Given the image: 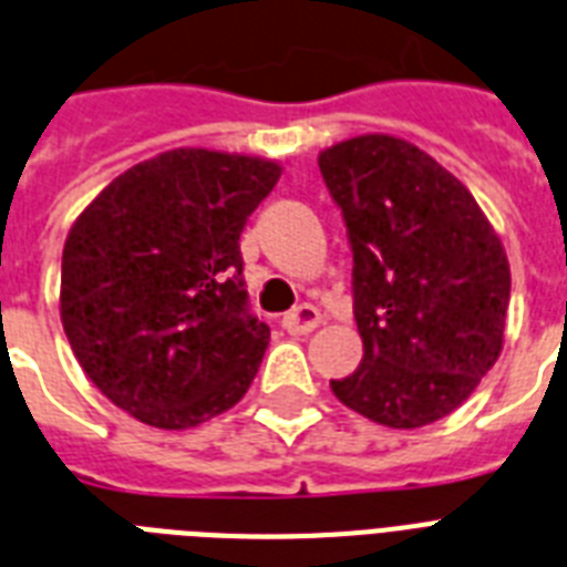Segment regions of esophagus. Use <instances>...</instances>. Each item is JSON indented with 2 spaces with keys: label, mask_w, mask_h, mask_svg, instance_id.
<instances>
[{
  "label": "esophagus",
  "mask_w": 567,
  "mask_h": 567,
  "mask_svg": "<svg viewBox=\"0 0 567 567\" xmlns=\"http://www.w3.org/2000/svg\"><path fill=\"white\" fill-rule=\"evenodd\" d=\"M320 323H323V317H320V311L315 306H297L293 311H288L282 317V329L291 331V334H308V331H315Z\"/></svg>",
  "instance_id": "1"
}]
</instances>
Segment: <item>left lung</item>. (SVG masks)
Masks as SVG:
<instances>
[{
  "label": "left lung",
  "instance_id": "left-lung-1",
  "mask_svg": "<svg viewBox=\"0 0 567 567\" xmlns=\"http://www.w3.org/2000/svg\"><path fill=\"white\" fill-rule=\"evenodd\" d=\"M317 165L347 220L363 340L361 367L331 393L379 425H431L504 349V244L472 192L413 142L363 133L320 151Z\"/></svg>",
  "mask_w": 567,
  "mask_h": 567
}]
</instances>
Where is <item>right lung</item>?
Segmentation results:
<instances>
[{"label":"right lung","instance_id":"obj_1","mask_svg":"<svg viewBox=\"0 0 567 567\" xmlns=\"http://www.w3.org/2000/svg\"><path fill=\"white\" fill-rule=\"evenodd\" d=\"M279 174L261 156L165 151L69 229L60 323L86 379L133 419L186 431L256 379L270 329L247 315L238 238Z\"/></svg>","mask_w":567,"mask_h":567}]
</instances>
